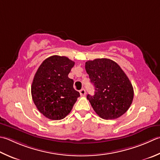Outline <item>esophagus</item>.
Masks as SVG:
<instances>
[{"label":"esophagus","mask_w":160,"mask_h":160,"mask_svg":"<svg viewBox=\"0 0 160 160\" xmlns=\"http://www.w3.org/2000/svg\"><path fill=\"white\" fill-rule=\"evenodd\" d=\"M80 94L81 96H84L86 95V92L85 90H84V89H82L80 91Z\"/></svg>","instance_id":"esophagus-1"}]
</instances>
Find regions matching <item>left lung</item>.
Listing matches in <instances>:
<instances>
[{"instance_id":"obj_1","label":"left lung","mask_w":160,"mask_h":160,"mask_svg":"<svg viewBox=\"0 0 160 160\" xmlns=\"http://www.w3.org/2000/svg\"><path fill=\"white\" fill-rule=\"evenodd\" d=\"M85 69L96 90L87 98L96 113L106 120L126 113L132 102L134 91L119 65L109 59H96L86 62Z\"/></svg>"}]
</instances>
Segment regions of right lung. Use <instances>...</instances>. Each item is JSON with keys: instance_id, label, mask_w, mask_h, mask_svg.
I'll return each mask as SVG.
<instances>
[{"instance_id": "right-lung-1", "label": "right lung", "mask_w": 160, "mask_h": 160, "mask_svg": "<svg viewBox=\"0 0 160 160\" xmlns=\"http://www.w3.org/2000/svg\"><path fill=\"white\" fill-rule=\"evenodd\" d=\"M75 62L65 56L52 55L37 69L31 87L33 102L44 117L63 119L70 113L80 93L68 77Z\"/></svg>"}]
</instances>
